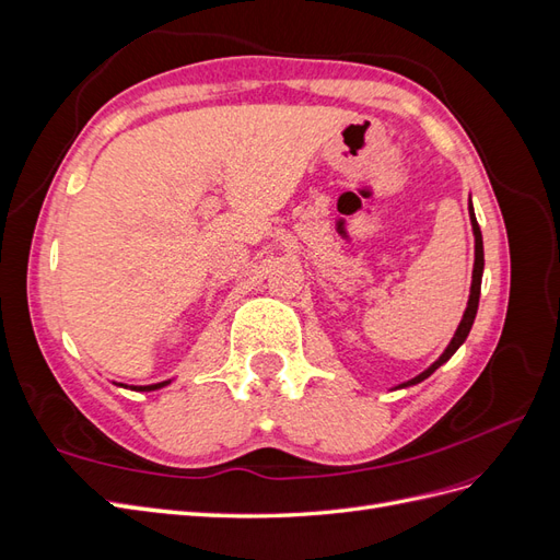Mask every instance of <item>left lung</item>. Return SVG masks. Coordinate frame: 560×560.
<instances>
[{
  "mask_svg": "<svg viewBox=\"0 0 560 560\" xmlns=\"http://www.w3.org/2000/svg\"><path fill=\"white\" fill-rule=\"evenodd\" d=\"M469 219H471V229H474V273H471V292H469V301H467V311L460 319V327H457L455 336L451 338L448 348L444 350L442 358H439L430 369L422 371L420 376L411 378L401 383V387H409V385H416L420 381H425L428 376H432L434 371L442 366L444 362H448L453 358V352L460 348L465 343V338L474 325V317H477V311H479V294H481V276H483V238H481V229L477 224V217H474V208H471V198H469Z\"/></svg>",
  "mask_w": 560,
  "mask_h": 560,
  "instance_id": "left-lung-1",
  "label": "left lung"
}]
</instances>
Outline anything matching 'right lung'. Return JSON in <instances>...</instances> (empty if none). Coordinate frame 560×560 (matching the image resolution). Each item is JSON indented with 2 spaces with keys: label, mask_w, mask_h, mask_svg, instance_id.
I'll use <instances>...</instances> for the list:
<instances>
[{
  "label": "right lung",
  "mask_w": 560,
  "mask_h": 560,
  "mask_svg": "<svg viewBox=\"0 0 560 560\" xmlns=\"http://www.w3.org/2000/svg\"><path fill=\"white\" fill-rule=\"evenodd\" d=\"M163 385H167V381L154 383V385H140V387H132V389H140V393H149V389H159V387H163Z\"/></svg>",
  "instance_id": "right-lung-1"
}]
</instances>
